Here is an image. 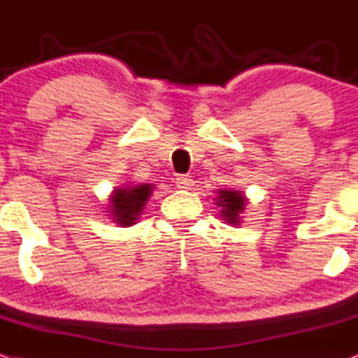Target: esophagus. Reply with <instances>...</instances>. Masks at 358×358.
<instances>
[{"instance_id": "1", "label": "esophagus", "mask_w": 358, "mask_h": 358, "mask_svg": "<svg viewBox=\"0 0 358 358\" xmlns=\"http://www.w3.org/2000/svg\"><path fill=\"white\" fill-rule=\"evenodd\" d=\"M176 184H178V187H180V189H191L192 186H194V180L191 179V176L180 174V176H178V179H176Z\"/></svg>"}]
</instances>
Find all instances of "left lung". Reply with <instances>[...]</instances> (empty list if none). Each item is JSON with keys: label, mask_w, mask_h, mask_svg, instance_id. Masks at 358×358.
Segmentation results:
<instances>
[{"label": "left lung", "mask_w": 358, "mask_h": 358, "mask_svg": "<svg viewBox=\"0 0 358 358\" xmlns=\"http://www.w3.org/2000/svg\"><path fill=\"white\" fill-rule=\"evenodd\" d=\"M220 204L221 206V214L224 220H228L229 224H238L239 222V214L245 211L246 199L239 191H220Z\"/></svg>", "instance_id": "left-lung-1"}]
</instances>
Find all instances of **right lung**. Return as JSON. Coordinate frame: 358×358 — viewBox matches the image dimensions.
I'll use <instances>...</instances> for the list:
<instances>
[{"label":"right lung","mask_w":358,"mask_h":358,"mask_svg":"<svg viewBox=\"0 0 358 358\" xmlns=\"http://www.w3.org/2000/svg\"><path fill=\"white\" fill-rule=\"evenodd\" d=\"M152 186L141 184V186H129L127 189H115V196L112 197V214L117 217V222L122 226H130L136 222L138 214L142 213L150 196Z\"/></svg>","instance_id":"add662e5"}]
</instances>
